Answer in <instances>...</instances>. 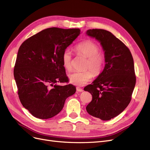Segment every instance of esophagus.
<instances>
[{"mask_svg":"<svg viewBox=\"0 0 150 150\" xmlns=\"http://www.w3.org/2000/svg\"><path fill=\"white\" fill-rule=\"evenodd\" d=\"M76 91H77V92H79V93H81V92H83V89H81V88H76Z\"/></svg>","mask_w":150,"mask_h":150,"instance_id":"obj_1","label":"esophagus"}]
</instances>
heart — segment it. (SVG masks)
I'll use <instances>...</instances> for the list:
<instances>
[{"label": "heart", "instance_id": "1", "mask_svg": "<svg viewBox=\"0 0 150 150\" xmlns=\"http://www.w3.org/2000/svg\"><path fill=\"white\" fill-rule=\"evenodd\" d=\"M76 53L87 58L84 72L74 71L68 75L70 83L74 85L82 86L89 83L93 78V73L98 76L102 72L105 63L104 54L99 52L98 45L91 40H86L77 44L75 47ZM62 66L69 71L72 69V55L69 49H66L62 55Z\"/></svg>", "mask_w": 150, "mask_h": 150}]
</instances>
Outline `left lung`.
Returning <instances> with one entry per match:
<instances>
[{
    "label": "left lung",
    "mask_w": 150,
    "mask_h": 150,
    "mask_svg": "<svg viewBox=\"0 0 150 150\" xmlns=\"http://www.w3.org/2000/svg\"><path fill=\"white\" fill-rule=\"evenodd\" d=\"M86 34L100 42L106 62L92 84L84 88L93 97L86 111L108 121L119 115L131 101L136 84L133 58L128 47L110 32L93 29L88 30Z\"/></svg>",
    "instance_id": "obj_1"
}]
</instances>
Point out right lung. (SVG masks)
<instances>
[{"label": "right lung", "mask_w": 150, "mask_h": 150, "mask_svg": "<svg viewBox=\"0 0 150 150\" xmlns=\"http://www.w3.org/2000/svg\"><path fill=\"white\" fill-rule=\"evenodd\" d=\"M79 29L51 28L42 30L21 44L13 69L18 95L23 106L39 119L59 112L66 99L76 92L62 66V55L80 34Z\"/></svg>", "instance_id": "1"}]
</instances>
